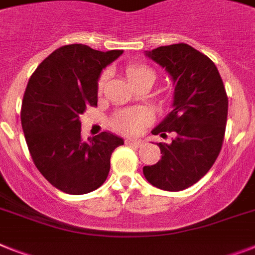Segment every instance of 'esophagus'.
I'll return each instance as SVG.
<instances>
[{
    "label": "esophagus",
    "instance_id": "esophagus-1",
    "mask_svg": "<svg viewBox=\"0 0 255 255\" xmlns=\"http://www.w3.org/2000/svg\"><path fill=\"white\" fill-rule=\"evenodd\" d=\"M126 144H129V146H135V147H139L143 144V140L142 139H126L125 140Z\"/></svg>",
    "mask_w": 255,
    "mask_h": 255
}]
</instances>
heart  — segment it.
Returning a JSON list of instances; mask_svg holds the SVG:
<instances>
[{
	"mask_svg": "<svg viewBox=\"0 0 255 255\" xmlns=\"http://www.w3.org/2000/svg\"><path fill=\"white\" fill-rule=\"evenodd\" d=\"M126 78L132 86H136L144 81L153 83L155 73L151 67L146 65L132 64L126 67ZM105 81H107V74H103L98 83L99 91L103 90ZM150 121L151 116L146 109H132V111H124V112L117 113L113 119L112 125L116 130L124 134H138Z\"/></svg>",
	"mask_w": 255,
	"mask_h": 255,
	"instance_id": "obj_1",
	"label": "heart"
}]
</instances>
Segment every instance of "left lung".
I'll use <instances>...</instances> for the list:
<instances>
[{
    "label": "left lung",
    "instance_id": "8db88e82",
    "mask_svg": "<svg viewBox=\"0 0 255 255\" xmlns=\"http://www.w3.org/2000/svg\"><path fill=\"white\" fill-rule=\"evenodd\" d=\"M146 56L165 69L174 86L173 109L152 134L174 132V138L157 143L161 159L143 167V174L161 190H184L207 173L222 150L228 115L226 88L215 64L188 44L159 47Z\"/></svg>",
    "mask_w": 255,
    "mask_h": 255
}]
</instances>
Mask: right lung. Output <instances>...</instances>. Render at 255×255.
Listing matches in <instances>:
<instances>
[{"mask_svg":"<svg viewBox=\"0 0 255 255\" xmlns=\"http://www.w3.org/2000/svg\"><path fill=\"white\" fill-rule=\"evenodd\" d=\"M124 50H96L83 44L58 48L37 66L23 96L20 121L29 153L44 177L58 190L81 195L107 180L111 156L121 136L103 131L81 138V115L98 105L103 69Z\"/></svg>","mask_w":255,"mask_h":255,"instance_id":"obj_1","label":"right lung"}]
</instances>
